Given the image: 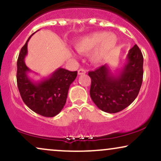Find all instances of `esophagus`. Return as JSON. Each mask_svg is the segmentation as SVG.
Wrapping results in <instances>:
<instances>
[{
  "instance_id": "34e87169",
  "label": "esophagus",
  "mask_w": 161,
  "mask_h": 161,
  "mask_svg": "<svg viewBox=\"0 0 161 161\" xmlns=\"http://www.w3.org/2000/svg\"><path fill=\"white\" fill-rule=\"evenodd\" d=\"M86 71L84 69H80L78 70V75H79L86 74Z\"/></svg>"
}]
</instances>
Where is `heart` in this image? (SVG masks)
Instances as JSON below:
<instances>
[{"label": "heart", "mask_w": 161, "mask_h": 161, "mask_svg": "<svg viewBox=\"0 0 161 161\" xmlns=\"http://www.w3.org/2000/svg\"><path fill=\"white\" fill-rule=\"evenodd\" d=\"M118 42V37L114 33L105 31L94 32L83 36L75 43V49L79 53L88 55L92 52L90 60L92 63L101 62L115 48Z\"/></svg>", "instance_id": "1"}]
</instances>
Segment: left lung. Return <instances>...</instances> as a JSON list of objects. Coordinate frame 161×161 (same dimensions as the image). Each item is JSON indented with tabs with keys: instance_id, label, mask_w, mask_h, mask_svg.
I'll use <instances>...</instances> for the list:
<instances>
[{
	"instance_id": "left-lung-1",
	"label": "left lung",
	"mask_w": 161,
	"mask_h": 161,
	"mask_svg": "<svg viewBox=\"0 0 161 161\" xmlns=\"http://www.w3.org/2000/svg\"><path fill=\"white\" fill-rule=\"evenodd\" d=\"M90 95L95 105L108 113L119 112L136 98L142 82L143 56L136 45L129 50L123 67L112 73L109 64L90 71Z\"/></svg>"
}]
</instances>
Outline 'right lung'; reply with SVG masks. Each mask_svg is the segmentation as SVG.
Listing matches in <instances>:
<instances>
[{
  "instance_id": "right-lung-1",
  "label": "right lung",
  "mask_w": 161,
  "mask_h": 161,
  "mask_svg": "<svg viewBox=\"0 0 161 161\" xmlns=\"http://www.w3.org/2000/svg\"><path fill=\"white\" fill-rule=\"evenodd\" d=\"M33 34L19 55L16 74L18 88L22 100L32 111L45 117H54L64 106L69 86L76 78L77 71L72 72L60 67L39 81L30 78L29 73L31 70L25 64V58L28 55V42Z\"/></svg>"
}]
</instances>
